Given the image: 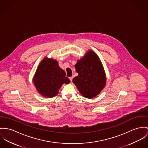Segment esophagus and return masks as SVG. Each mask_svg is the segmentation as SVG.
<instances>
[{
    "instance_id": "34e87169",
    "label": "esophagus",
    "mask_w": 148,
    "mask_h": 148,
    "mask_svg": "<svg viewBox=\"0 0 148 148\" xmlns=\"http://www.w3.org/2000/svg\"><path fill=\"white\" fill-rule=\"evenodd\" d=\"M73 77H69V79L70 80L71 82H72V80H73Z\"/></svg>"
}]
</instances>
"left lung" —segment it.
<instances>
[{"label": "left lung", "instance_id": "left-lung-1", "mask_svg": "<svg viewBox=\"0 0 148 148\" xmlns=\"http://www.w3.org/2000/svg\"><path fill=\"white\" fill-rule=\"evenodd\" d=\"M75 68L78 75L73 78V82L80 93L88 99L98 95L106 84V78L97 54L92 51H88L77 61Z\"/></svg>", "mask_w": 148, "mask_h": 148}]
</instances>
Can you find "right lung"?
Masks as SVG:
<instances>
[{"label": "right lung", "mask_w": 148, "mask_h": 148, "mask_svg": "<svg viewBox=\"0 0 148 148\" xmlns=\"http://www.w3.org/2000/svg\"><path fill=\"white\" fill-rule=\"evenodd\" d=\"M56 60L46 57L40 63L35 74L33 83L37 91L45 97L56 96L63 84L70 80Z\"/></svg>", "instance_id": "obj_1"}]
</instances>
